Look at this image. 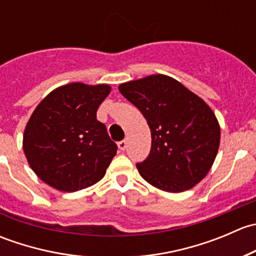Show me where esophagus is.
<instances>
[{
  "mask_svg": "<svg viewBox=\"0 0 256 256\" xmlns=\"http://www.w3.org/2000/svg\"><path fill=\"white\" fill-rule=\"evenodd\" d=\"M118 148L121 150V151H125L126 147H128V141H126V140L120 141V142L118 144Z\"/></svg>",
  "mask_w": 256,
  "mask_h": 256,
  "instance_id": "1",
  "label": "esophagus"
}]
</instances>
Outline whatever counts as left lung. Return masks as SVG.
<instances>
[{
	"label": "left lung",
	"mask_w": 256,
	"mask_h": 256,
	"mask_svg": "<svg viewBox=\"0 0 256 256\" xmlns=\"http://www.w3.org/2000/svg\"><path fill=\"white\" fill-rule=\"evenodd\" d=\"M151 130V151L136 164L141 177L166 192H183L206 177L220 141L210 108L171 76H150L118 86Z\"/></svg>",
	"instance_id": "left-lung-1"
}]
</instances>
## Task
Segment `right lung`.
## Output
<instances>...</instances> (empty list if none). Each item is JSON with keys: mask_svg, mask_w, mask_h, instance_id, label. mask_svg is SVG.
Here are the masks:
<instances>
[{"mask_svg": "<svg viewBox=\"0 0 256 256\" xmlns=\"http://www.w3.org/2000/svg\"><path fill=\"white\" fill-rule=\"evenodd\" d=\"M109 85L72 82L53 90L26 126L23 150L43 182L76 192L99 182L118 151L106 126L96 118Z\"/></svg>", "mask_w": 256, "mask_h": 256, "instance_id": "right-lung-1", "label": "right lung"}]
</instances>
